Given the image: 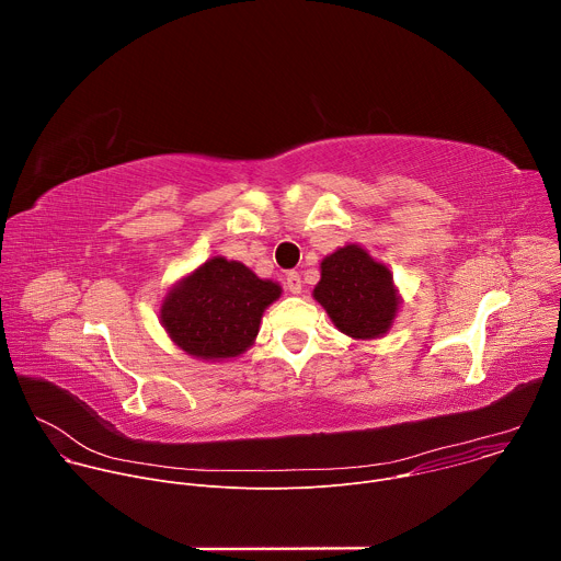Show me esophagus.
<instances>
[{
    "mask_svg": "<svg viewBox=\"0 0 561 561\" xmlns=\"http://www.w3.org/2000/svg\"><path fill=\"white\" fill-rule=\"evenodd\" d=\"M284 286H286V288H288L293 295L301 293V277H299V273H297V271H290V273H286Z\"/></svg>",
    "mask_w": 561,
    "mask_h": 561,
    "instance_id": "1",
    "label": "esophagus"
}]
</instances>
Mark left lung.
Masks as SVG:
<instances>
[{"label":"left lung","instance_id":"8db88e82","mask_svg":"<svg viewBox=\"0 0 561 561\" xmlns=\"http://www.w3.org/2000/svg\"><path fill=\"white\" fill-rule=\"evenodd\" d=\"M333 324L357 340H373L392 324L399 299L390 271L351 244L322 262V279L312 290Z\"/></svg>","mask_w":561,"mask_h":561}]
</instances>
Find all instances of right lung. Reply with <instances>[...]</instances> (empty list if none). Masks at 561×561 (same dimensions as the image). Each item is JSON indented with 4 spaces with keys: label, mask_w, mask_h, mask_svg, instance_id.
Here are the masks:
<instances>
[{
    "label": "right lung",
    "mask_w": 561,
    "mask_h": 561,
    "mask_svg": "<svg viewBox=\"0 0 561 561\" xmlns=\"http://www.w3.org/2000/svg\"><path fill=\"white\" fill-rule=\"evenodd\" d=\"M282 295L244 264L213 257L173 288L162 306V324L188 355L226 359L244 353L260 333L268 304Z\"/></svg>",
    "instance_id": "1"
}]
</instances>
